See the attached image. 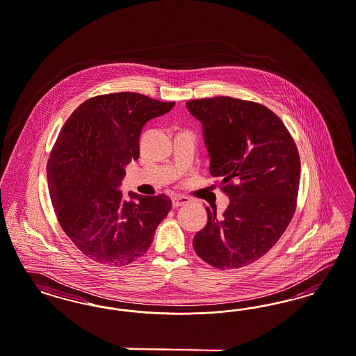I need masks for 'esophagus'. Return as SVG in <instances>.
I'll return each instance as SVG.
<instances>
[{"label": "esophagus", "instance_id": "esophagus-1", "mask_svg": "<svg viewBox=\"0 0 356 356\" xmlns=\"http://www.w3.org/2000/svg\"><path fill=\"white\" fill-rule=\"evenodd\" d=\"M188 197H184V195H174L172 197V207L174 209H177V207H181V206H184L186 203H188Z\"/></svg>", "mask_w": 356, "mask_h": 356}]
</instances>
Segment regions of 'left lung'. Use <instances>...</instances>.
Returning <instances> with one entry per match:
<instances>
[{"instance_id": "8db88e82", "label": "left lung", "mask_w": 356, "mask_h": 356, "mask_svg": "<svg viewBox=\"0 0 356 356\" xmlns=\"http://www.w3.org/2000/svg\"><path fill=\"white\" fill-rule=\"evenodd\" d=\"M200 121L210 174L220 178L229 204L207 224L193 245L219 269L241 268L270 250L296 211L301 162L282 121L266 106L228 96L190 100Z\"/></svg>"}]
</instances>
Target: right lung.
Here are the masks:
<instances>
[{"instance_id": "obj_1", "label": "right lung", "mask_w": 356, "mask_h": 356, "mask_svg": "<svg viewBox=\"0 0 356 356\" xmlns=\"http://www.w3.org/2000/svg\"><path fill=\"white\" fill-rule=\"evenodd\" d=\"M174 106L141 93L100 95L78 106L59 133L47 162L50 197L67 236L93 261H136L172 210L165 194L129 191L125 199L120 186L140 156L146 122Z\"/></svg>"}]
</instances>
